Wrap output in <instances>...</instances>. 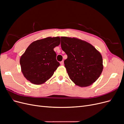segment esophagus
Masks as SVG:
<instances>
[{"label": "esophagus", "mask_w": 124, "mask_h": 124, "mask_svg": "<svg viewBox=\"0 0 124 124\" xmlns=\"http://www.w3.org/2000/svg\"><path fill=\"white\" fill-rule=\"evenodd\" d=\"M61 64L62 65H63V64H64V62H63V61H62V62H61Z\"/></svg>", "instance_id": "1"}]
</instances>
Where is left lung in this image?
<instances>
[{
	"instance_id": "1",
	"label": "left lung",
	"mask_w": 124,
	"mask_h": 124,
	"mask_svg": "<svg viewBox=\"0 0 124 124\" xmlns=\"http://www.w3.org/2000/svg\"><path fill=\"white\" fill-rule=\"evenodd\" d=\"M61 38L62 50L68 56L64 63L70 78L80 87L92 85L102 72V55L85 41L67 37Z\"/></svg>"
}]
</instances>
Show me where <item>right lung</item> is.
Returning <instances> with one entry per match:
<instances>
[{
  "label": "right lung",
  "mask_w": 124,
  "mask_h": 124,
  "mask_svg": "<svg viewBox=\"0 0 124 124\" xmlns=\"http://www.w3.org/2000/svg\"><path fill=\"white\" fill-rule=\"evenodd\" d=\"M61 43L59 37H47L32 42L21 56L22 72L31 83H44L53 76L60 65L54 48Z\"/></svg>",
  "instance_id": "obj_1"
}]
</instances>
